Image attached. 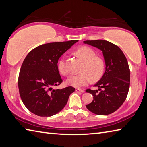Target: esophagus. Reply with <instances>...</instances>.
Here are the masks:
<instances>
[{"label":"esophagus","instance_id":"1","mask_svg":"<svg viewBox=\"0 0 147 147\" xmlns=\"http://www.w3.org/2000/svg\"><path fill=\"white\" fill-rule=\"evenodd\" d=\"M75 91L76 92H80V93H84V90H83V89H79V88H76Z\"/></svg>","mask_w":147,"mask_h":147}]
</instances>
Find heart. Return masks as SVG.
Masks as SVG:
<instances>
[{"instance_id": "b5f03b06", "label": "heart", "mask_w": 147, "mask_h": 147, "mask_svg": "<svg viewBox=\"0 0 147 147\" xmlns=\"http://www.w3.org/2000/svg\"><path fill=\"white\" fill-rule=\"evenodd\" d=\"M76 54L84 61L81 71L82 73L69 77L67 84L69 86L81 88L91 82V79L96 81L103 75L104 71V62L103 59L96 54L90 47L84 46L76 51ZM58 70L63 75H67L69 70L66 67L64 59H61L58 62Z\"/></svg>"}]
</instances>
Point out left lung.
Instances as JSON below:
<instances>
[{
    "mask_svg": "<svg viewBox=\"0 0 147 147\" xmlns=\"http://www.w3.org/2000/svg\"><path fill=\"white\" fill-rule=\"evenodd\" d=\"M84 43L102 51L106 64L105 73L94 86L98 90L86 89L93 96V100L86 108L96 115H109L120 108L127 96L130 82L128 61L121 49L111 42L98 39Z\"/></svg>",
    "mask_w": 147,
    "mask_h": 147,
    "instance_id": "1",
    "label": "left lung"
}]
</instances>
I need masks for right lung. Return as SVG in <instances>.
Wrapping results in <instances>:
<instances>
[{
  "label": "right lung",
  "instance_id": "add662e5",
  "mask_svg": "<svg viewBox=\"0 0 147 147\" xmlns=\"http://www.w3.org/2000/svg\"><path fill=\"white\" fill-rule=\"evenodd\" d=\"M78 40L41 45L30 52L22 64L18 78L20 96L32 113L50 117L59 112L75 90L69 86L53 89L62 82L58 59Z\"/></svg>",
  "mask_w": 147,
  "mask_h": 147
}]
</instances>
